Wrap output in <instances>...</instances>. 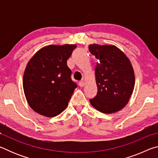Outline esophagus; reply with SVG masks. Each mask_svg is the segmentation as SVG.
Listing matches in <instances>:
<instances>
[{"mask_svg": "<svg viewBox=\"0 0 158 158\" xmlns=\"http://www.w3.org/2000/svg\"><path fill=\"white\" fill-rule=\"evenodd\" d=\"M84 84H85V83H84V81H80L79 82V85L80 87L84 86Z\"/></svg>", "mask_w": 158, "mask_h": 158, "instance_id": "1", "label": "esophagus"}]
</instances>
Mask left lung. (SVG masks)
Segmentation results:
<instances>
[{"label": "left lung", "mask_w": 158, "mask_h": 158, "mask_svg": "<svg viewBox=\"0 0 158 158\" xmlns=\"http://www.w3.org/2000/svg\"><path fill=\"white\" fill-rule=\"evenodd\" d=\"M90 52L99 60L95 68L98 93L90 100L93 107L111 114L127 105L135 86V73L130 60L114 45L90 44Z\"/></svg>", "instance_id": "obj_1"}]
</instances>
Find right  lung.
<instances>
[{
  "instance_id": "1",
  "label": "right lung",
  "mask_w": 158,
  "mask_h": 158,
  "mask_svg": "<svg viewBox=\"0 0 158 158\" xmlns=\"http://www.w3.org/2000/svg\"><path fill=\"white\" fill-rule=\"evenodd\" d=\"M76 45H49L29 60L23 78L26 100L35 111L53 117L65 110L77 87L67 65Z\"/></svg>"
}]
</instances>
